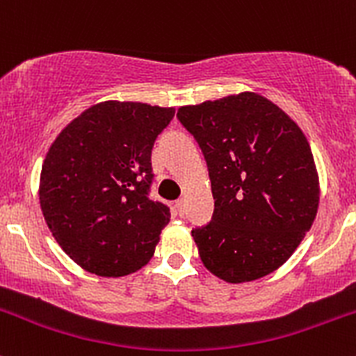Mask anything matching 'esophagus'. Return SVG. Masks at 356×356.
<instances>
[{"instance_id": "34e87169", "label": "esophagus", "mask_w": 356, "mask_h": 356, "mask_svg": "<svg viewBox=\"0 0 356 356\" xmlns=\"http://www.w3.org/2000/svg\"><path fill=\"white\" fill-rule=\"evenodd\" d=\"M175 210H177L179 215H184V210H186V201L184 200H177L175 201Z\"/></svg>"}]
</instances>
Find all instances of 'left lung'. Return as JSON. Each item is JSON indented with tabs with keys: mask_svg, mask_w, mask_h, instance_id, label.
Here are the masks:
<instances>
[{
	"mask_svg": "<svg viewBox=\"0 0 356 356\" xmlns=\"http://www.w3.org/2000/svg\"><path fill=\"white\" fill-rule=\"evenodd\" d=\"M208 165L213 217L193 229L204 267L231 284L277 270L310 231L318 174L303 131L257 92L181 106Z\"/></svg>",
	"mask_w": 356,
	"mask_h": 356,
	"instance_id": "1",
	"label": "left lung"
}]
</instances>
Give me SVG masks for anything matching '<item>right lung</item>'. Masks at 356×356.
<instances>
[{
    "instance_id": "1",
    "label": "right lung",
    "mask_w": 356,
    "mask_h": 356,
    "mask_svg": "<svg viewBox=\"0 0 356 356\" xmlns=\"http://www.w3.org/2000/svg\"><path fill=\"white\" fill-rule=\"evenodd\" d=\"M174 108L103 102L82 111L44 158L39 201L62 250L84 270L122 277L149 261L170 222L149 198L155 139Z\"/></svg>"
}]
</instances>
